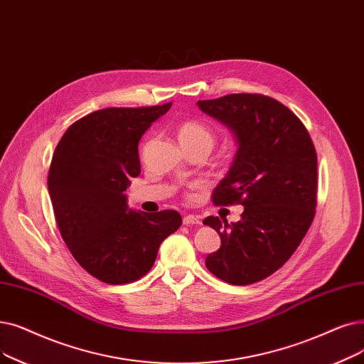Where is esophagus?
<instances>
[{"instance_id":"obj_1","label":"esophagus","mask_w":364,"mask_h":364,"mask_svg":"<svg viewBox=\"0 0 364 364\" xmlns=\"http://www.w3.org/2000/svg\"><path fill=\"white\" fill-rule=\"evenodd\" d=\"M200 223H202L200 217L193 215V214H187V215H184V218H183V225H186V226H191V225H200Z\"/></svg>"}]
</instances>
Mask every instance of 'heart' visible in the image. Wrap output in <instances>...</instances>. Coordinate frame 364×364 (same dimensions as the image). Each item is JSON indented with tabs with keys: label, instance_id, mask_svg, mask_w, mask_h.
I'll return each instance as SVG.
<instances>
[{
	"label": "heart",
	"instance_id": "heart-1",
	"mask_svg": "<svg viewBox=\"0 0 364 364\" xmlns=\"http://www.w3.org/2000/svg\"><path fill=\"white\" fill-rule=\"evenodd\" d=\"M178 139L183 147L207 146L211 149L215 138L211 129H208L205 124L188 120V122H184L178 128Z\"/></svg>",
	"mask_w": 364,
	"mask_h": 364
}]
</instances>
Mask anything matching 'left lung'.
<instances>
[{"instance_id": "1", "label": "left lung", "mask_w": 364, "mask_h": 364, "mask_svg": "<svg viewBox=\"0 0 364 364\" xmlns=\"http://www.w3.org/2000/svg\"><path fill=\"white\" fill-rule=\"evenodd\" d=\"M198 107L238 144L213 202L244 207L236 223L203 220L221 238L205 264L220 279L247 286L278 271L306 235L317 207V153L304 123L274 98L232 93Z\"/></svg>"}]
</instances>
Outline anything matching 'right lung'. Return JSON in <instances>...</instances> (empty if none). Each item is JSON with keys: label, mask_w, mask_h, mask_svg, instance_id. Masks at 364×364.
<instances>
[{"label": "right lung", "mask_w": 364, "mask_h": 364, "mask_svg": "<svg viewBox=\"0 0 364 364\" xmlns=\"http://www.w3.org/2000/svg\"><path fill=\"white\" fill-rule=\"evenodd\" d=\"M171 105L100 109L73 123L55 149L47 186L59 232L82 267L107 284L144 277L181 226L173 210H131L124 193L141 172V136Z\"/></svg>", "instance_id": "add662e5"}]
</instances>
